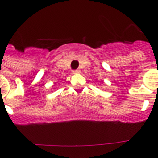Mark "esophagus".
<instances>
[{
	"mask_svg": "<svg viewBox=\"0 0 158 158\" xmlns=\"http://www.w3.org/2000/svg\"><path fill=\"white\" fill-rule=\"evenodd\" d=\"M72 73L73 74H79V73H80V70L79 69H74V70L72 71Z\"/></svg>",
	"mask_w": 158,
	"mask_h": 158,
	"instance_id": "1",
	"label": "esophagus"
}]
</instances>
